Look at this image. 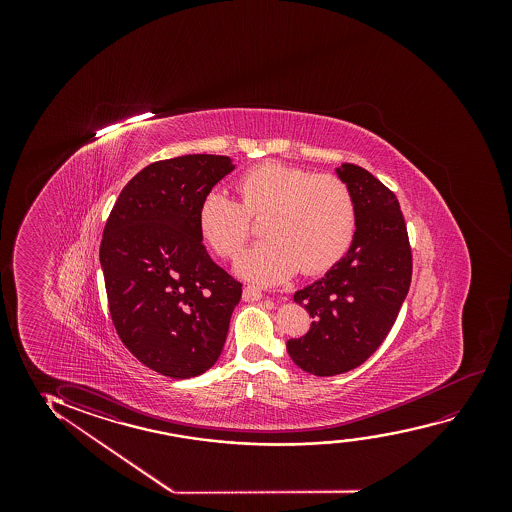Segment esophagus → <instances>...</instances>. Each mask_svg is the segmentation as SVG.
Wrapping results in <instances>:
<instances>
[{"label": "esophagus", "mask_w": 512, "mask_h": 512, "mask_svg": "<svg viewBox=\"0 0 512 512\" xmlns=\"http://www.w3.org/2000/svg\"><path fill=\"white\" fill-rule=\"evenodd\" d=\"M260 297H262V290L260 288L252 287V285L243 288V299L245 301H259Z\"/></svg>", "instance_id": "1"}]
</instances>
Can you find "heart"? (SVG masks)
Masks as SVG:
<instances>
[{"label": "heart", "instance_id": "1", "mask_svg": "<svg viewBox=\"0 0 512 512\" xmlns=\"http://www.w3.org/2000/svg\"><path fill=\"white\" fill-rule=\"evenodd\" d=\"M236 199L213 190L197 213V227L213 252L236 257L252 236V220L267 236L236 262V273L257 283L327 271L348 252L357 208L350 187L334 175H315L280 162H264L234 182Z\"/></svg>", "mask_w": 512, "mask_h": 512}]
</instances>
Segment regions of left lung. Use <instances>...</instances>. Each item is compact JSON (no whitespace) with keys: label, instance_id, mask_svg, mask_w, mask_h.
Instances as JSON below:
<instances>
[{"label":"left lung","instance_id":"8db88e82","mask_svg":"<svg viewBox=\"0 0 512 512\" xmlns=\"http://www.w3.org/2000/svg\"><path fill=\"white\" fill-rule=\"evenodd\" d=\"M336 173L355 199V238L323 278L295 292L313 322L308 334L287 341L290 358L315 376L351 371L378 350L413 274L406 222L392 190L355 164L344 162Z\"/></svg>","mask_w":512,"mask_h":512}]
</instances>
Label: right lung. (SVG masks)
I'll return each instance as SVG.
<instances>
[{"label":"right lung","mask_w":512,"mask_h":512,"mask_svg":"<svg viewBox=\"0 0 512 512\" xmlns=\"http://www.w3.org/2000/svg\"><path fill=\"white\" fill-rule=\"evenodd\" d=\"M234 164L182 155L141 169L120 192L99 246L108 308L120 341L148 369L173 379L217 362L241 283L203 245L197 213Z\"/></svg>","instance_id":"1"}]
</instances>
